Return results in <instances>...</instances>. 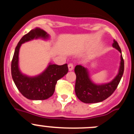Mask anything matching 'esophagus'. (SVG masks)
Here are the masks:
<instances>
[{
	"mask_svg": "<svg viewBox=\"0 0 134 134\" xmlns=\"http://www.w3.org/2000/svg\"><path fill=\"white\" fill-rule=\"evenodd\" d=\"M73 68H74V65L72 63H70L68 64V70H69V71H72L73 70Z\"/></svg>",
	"mask_w": 134,
	"mask_h": 134,
	"instance_id": "esophagus-1",
	"label": "esophagus"
}]
</instances>
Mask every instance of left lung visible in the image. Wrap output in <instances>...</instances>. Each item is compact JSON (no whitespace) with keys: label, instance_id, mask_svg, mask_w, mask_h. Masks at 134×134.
<instances>
[{"label":"left lung","instance_id":"8db88e82","mask_svg":"<svg viewBox=\"0 0 134 134\" xmlns=\"http://www.w3.org/2000/svg\"><path fill=\"white\" fill-rule=\"evenodd\" d=\"M113 47L121 54L120 47L115 40H113ZM124 71V60L121 55L120 66L118 74L109 82L97 85L91 80L88 70L81 65L76 66L74 68L76 79L75 93L77 97L85 103H95L101 102L110 97L118 87Z\"/></svg>","mask_w":134,"mask_h":134}]
</instances>
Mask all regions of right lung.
Returning <instances> with one entry per match:
<instances>
[{
	"mask_svg": "<svg viewBox=\"0 0 134 134\" xmlns=\"http://www.w3.org/2000/svg\"><path fill=\"white\" fill-rule=\"evenodd\" d=\"M47 40L48 35L44 30L36 27L21 39L15 48L11 62L12 78L20 93L30 100H45L53 95L57 81L68 72V64L58 66L49 63L41 74L35 76L23 74L19 68V53L21 45L34 39Z\"/></svg>",
	"mask_w": 134,
	"mask_h": 134,
	"instance_id": "1",
	"label": "right lung"
}]
</instances>
